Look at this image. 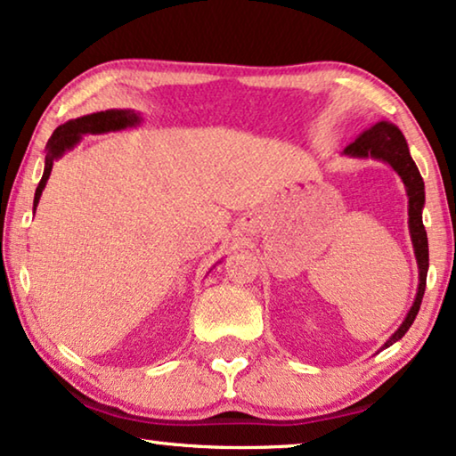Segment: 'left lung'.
<instances>
[{
	"label": "left lung",
	"mask_w": 456,
	"mask_h": 456,
	"mask_svg": "<svg viewBox=\"0 0 456 456\" xmlns=\"http://www.w3.org/2000/svg\"><path fill=\"white\" fill-rule=\"evenodd\" d=\"M345 155L357 159H379L384 164H388L398 176H401L404 191L409 197V234L411 242H413V251L417 259V267H419V286H417L415 301L411 305L407 317H404L401 326L388 340L384 342L382 348H388L395 345L396 340H401L411 323L415 322L417 311L421 307L423 292H426V278H428V267H429V251H428V234L423 228L421 211L426 205V186H423V178L419 170H417L413 158L409 153V145L404 141L401 130L390 122H378L376 126L365 130L363 134H359L351 145L345 149Z\"/></svg>",
	"instance_id": "1"
}]
</instances>
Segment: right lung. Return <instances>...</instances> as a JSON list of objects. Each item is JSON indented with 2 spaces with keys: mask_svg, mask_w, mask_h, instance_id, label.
<instances>
[{
  "mask_svg": "<svg viewBox=\"0 0 456 456\" xmlns=\"http://www.w3.org/2000/svg\"><path fill=\"white\" fill-rule=\"evenodd\" d=\"M142 118L136 114V111L130 110H105V111H95V114L89 116H80L74 118V120H68L66 124H61L53 130L52 139L47 141L45 147V170H43L41 183L35 191V201H33V209H37L39 205L41 192L45 189L49 174H52L53 161L60 159L61 155L80 142L85 134H102V133H111V130H124V128H133L136 124H141Z\"/></svg>",
  "mask_w": 456,
  "mask_h": 456,
  "instance_id": "right-lung-1",
  "label": "right lung"
}]
</instances>
